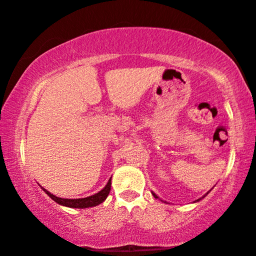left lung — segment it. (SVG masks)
Listing matches in <instances>:
<instances>
[{
  "mask_svg": "<svg viewBox=\"0 0 256 256\" xmlns=\"http://www.w3.org/2000/svg\"><path fill=\"white\" fill-rule=\"evenodd\" d=\"M208 192H210V190H208ZM208 193H206V194H208ZM152 194H154V196H155V198H158V196H156V194H155V193H152ZM204 196H202V198H204ZM199 200H202V198H200V199H198V200H196V202H199Z\"/></svg>",
  "mask_w": 256,
  "mask_h": 256,
  "instance_id": "obj_1",
  "label": "left lung"
}]
</instances>
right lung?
I'll return each mask as SVG.
<instances>
[{"mask_svg":"<svg viewBox=\"0 0 256 256\" xmlns=\"http://www.w3.org/2000/svg\"><path fill=\"white\" fill-rule=\"evenodd\" d=\"M44 190V188H42ZM45 190V193L52 200L57 202V204L63 205V206H68V208H93V206H96L101 202H104V199L107 198V196L110 194V178L107 182L106 186L104 187V190H101L100 192L96 193V194L87 196V198H81V199H63L60 198V196H56L54 194H51L48 190Z\"/></svg>","mask_w":256,"mask_h":256,"instance_id":"add662e5","label":"right lung"}]
</instances>
